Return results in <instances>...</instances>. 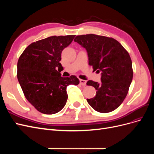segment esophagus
Masks as SVG:
<instances>
[{
	"instance_id": "esophagus-1",
	"label": "esophagus",
	"mask_w": 154,
	"mask_h": 154,
	"mask_svg": "<svg viewBox=\"0 0 154 154\" xmlns=\"http://www.w3.org/2000/svg\"><path fill=\"white\" fill-rule=\"evenodd\" d=\"M80 84L82 85H86V83H87V82L85 81V80H80Z\"/></svg>"
}]
</instances>
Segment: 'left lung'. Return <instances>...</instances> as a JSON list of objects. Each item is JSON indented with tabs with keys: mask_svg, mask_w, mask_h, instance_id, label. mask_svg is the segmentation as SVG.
I'll return each instance as SVG.
<instances>
[{
	"mask_svg": "<svg viewBox=\"0 0 154 154\" xmlns=\"http://www.w3.org/2000/svg\"><path fill=\"white\" fill-rule=\"evenodd\" d=\"M85 48L88 63L94 71L101 72V83L88 80L96 95L87 99L92 109L101 113L110 112L123 103L133 78L130 55L122 45L109 37L94 34L79 35L74 40Z\"/></svg>",
	"mask_w": 154,
	"mask_h": 154,
	"instance_id": "8db88e82",
	"label": "left lung"
}]
</instances>
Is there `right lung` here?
Listing matches in <instances>:
<instances>
[{"mask_svg":"<svg viewBox=\"0 0 154 154\" xmlns=\"http://www.w3.org/2000/svg\"><path fill=\"white\" fill-rule=\"evenodd\" d=\"M75 35L53 36L27 46L17 63V78L26 98L41 113L54 114L67 100V87L76 85L75 76H61V54Z\"/></svg>","mask_w":154,"mask_h":154,"instance_id":"1","label":"right lung"}]
</instances>
